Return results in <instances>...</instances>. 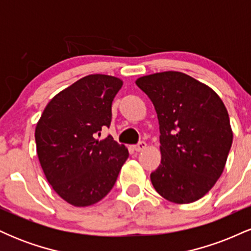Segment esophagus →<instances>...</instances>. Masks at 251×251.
I'll list each match as a JSON object with an SVG mask.
<instances>
[{
  "mask_svg": "<svg viewBox=\"0 0 251 251\" xmlns=\"http://www.w3.org/2000/svg\"><path fill=\"white\" fill-rule=\"evenodd\" d=\"M133 149H134V151H137V152L143 151V150H145V149H146V143H145V142H140V143H138L137 145H134V146H133Z\"/></svg>",
  "mask_w": 251,
  "mask_h": 251,
  "instance_id": "esophagus-1",
  "label": "esophagus"
}]
</instances>
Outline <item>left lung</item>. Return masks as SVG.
Returning a JSON list of instances; mask_svg holds the SVG:
<instances>
[{
  "instance_id": "obj_1",
  "label": "left lung",
  "mask_w": 251,
  "mask_h": 251,
  "mask_svg": "<svg viewBox=\"0 0 251 251\" xmlns=\"http://www.w3.org/2000/svg\"><path fill=\"white\" fill-rule=\"evenodd\" d=\"M157 112L162 162L152 185L176 204L198 201L221 177L232 144L223 101L205 83L168 71L135 80Z\"/></svg>"
}]
</instances>
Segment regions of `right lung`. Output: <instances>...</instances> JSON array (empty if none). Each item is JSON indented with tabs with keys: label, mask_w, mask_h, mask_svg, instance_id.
Wrapping results in <instances>:
<instances>
[{
	"label": "right lung",
	"mask_w": 251,
	"mask_h": 251,
	"mask_svg": "<svg viewBox=\"0 0 251 251\" xmlns=\"http://www.w3.org/2000/svg\"><path fill=\"white\" fill-rule=\"evenodd\" d=\"M123 86L105 74L83 76L57 93L35 127L36 152L48 183L63 201L89 206L111 191L128 150L111 135L97 139L109 127L112 101Z\"/></svg>",
	"instance_id": "1"
}]
</instances>
